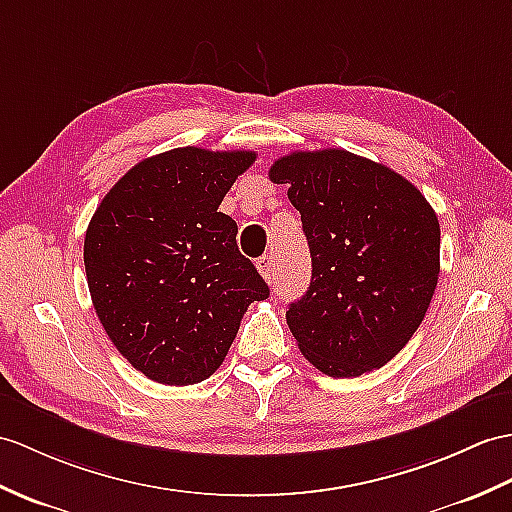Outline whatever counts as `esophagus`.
Masks as SVG:
<instances>
[{"instance_id":"obj_1","label":"esophagus","mask_w":512,"mask_h":512,"mask_svg":"<svg viewBox=\"0 0 512 512\" xmlns=\"http://www.w3.org/2000/svg\"><path fill=\"white\" fill-rule=\"evenodd\" d=\"M257 270L259 275L264 277L268 283L275 281V275H277V264H275V257L272 255H264L257 259Z\"/></svg>"}]
</instances>
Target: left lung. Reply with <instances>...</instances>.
<instances>
[{"label": "left lung", "mask_w": 512, "mask_h": 512, "mask_svg": "<svg viewBox=\"0 0 512 512\" xmlns=\"http://www.w3.org/2000/svg\"><path fill=\"white\" fill-rule=\"evenodd\" d=\"M288 183L312 255V283L285 312L301 353L329 377L382 368L425 318L441 272L430 202L382 163L327 148L268 172Z\"/></svg>", "instance_id": "obj_1"}]
</instances>
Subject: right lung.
<instances>
[{"instance_id": "1", "label": "right lung", "mask_w": 512, "mask_h": 512, "mask_svg": "<svg viewBox=\"0 0 512 512\" xmlns=\"http://www.w3.org/2000/svg\"><path fill=\"white\" fill-rule=\"evenodd\" d=\"M251 150L174 148L130 168L95 209L85 235L91 301L115 349L152 382L211 377L246 307L268 285L218 211Z\"/></svg>"}]
</instances>
